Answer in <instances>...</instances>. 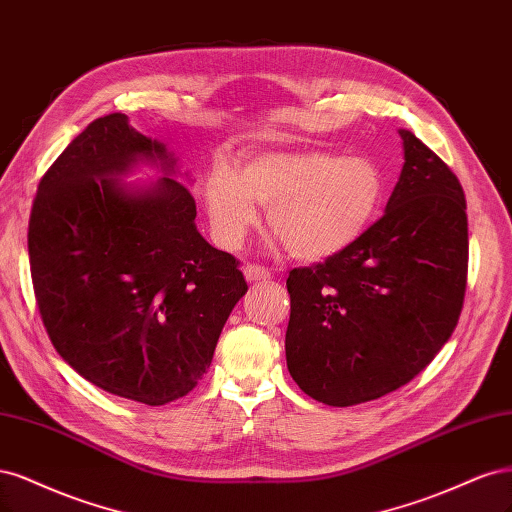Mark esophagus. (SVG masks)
I'll return each instance as SVG.
<instances>
[{
	"label": "esophagus",
	"instance_id": "34e87169",
	"mask_svg": "<svg viewBox=\"0 0 512 512\" xmlns=\"http://www.w3.org/2000/svg\"><path fill=\"white\" fill-rule=\"evenodd\" d=\"M242 272H244V278L249 280V283H257V280H270V276H272L270 270L255 266V263H246Z\"/></svg>",
	"mask_w": 512,
	"mask_h": 512
}]
</instances>
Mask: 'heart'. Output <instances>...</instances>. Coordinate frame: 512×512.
<instances>
[{
	"mask_svg": "<svg viewBox=\"0 0 512 512\" xmlns=\"http://www.w3.org/2000/svg\"><path fill=\"white\" fill-rule=\"evenodd\" d=\"M385 178L368 157L327 151L261 153L236 174L214 170L204 185L212 234L227 249L242 244L268 208V225L287 251L321 261L351 246L383 204Z\"/></svg>",
	"mask_w": 512,
	"mask_h": 512,
	"instance_id": "heart-1",
	"label": "heart"
}]
</instances>
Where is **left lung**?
Returning a JSON list of instances; mask_svg holds the SVG:
<instances>
[{
    "instance_id": "1",
    "label": "left lung",
    "mask_w": 512,
    "mask_h": 512,
    "mask_svg": "<svg viewBox=\"0 0 512 512\" xmlns=\"http://www.w3.org/2000/svg\"><path fill=\"white\" fill-rule=\"evenodd\" d=\"M400 138L404 166L383 217L338 255L287 278V368L327 406L410 383L451 338L464 304V189L412 131Z\"/></svg>"
}]
</instances>
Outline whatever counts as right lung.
I'll return each mask as SVG.
<instances>
[{
  "label": "right lung",
  "instance_id": "add662e5",
  "mask_svg": "<svg viewBox=\"0 0 512 512\" xmlns=\"http://www.w3.org/2000/svg\"><path fill=\"white\" fill-rule=\"evenodd\" d=\"M140 167L160 178L125 184ZM178 174L168 146L125 114L95 119L42 176L27 234L57 353L95 387L148 406L197 385L249 289L236 259L197 232Z\"/></svg>",
  "mask_w": 512,
  "mask_h": 512
}]
</instances>
